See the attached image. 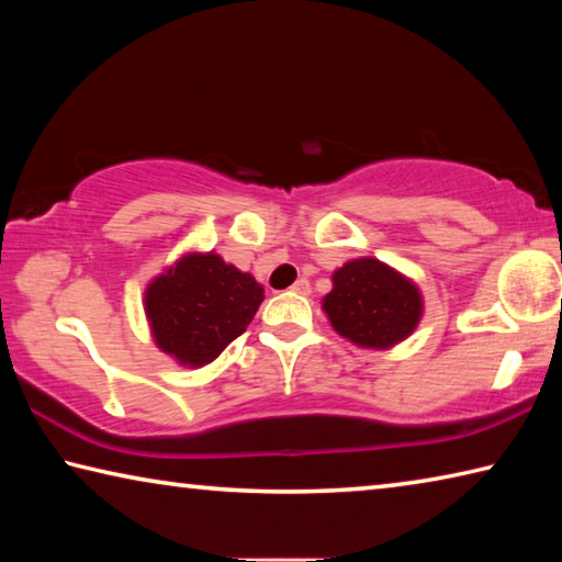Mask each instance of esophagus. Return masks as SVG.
<instances>
[{
    "mask_svg": "<svg viewBox=\"0 0 562 562\" xmlns=\"http://www.w3.org/2000/svg\"><path fill=\"white\" fill-rule=\"evenodd\" d=\"M292 292H297V294H310V292H312V284H310V280H307V278H300L297 282L292 284Z\"/></svg>",
    "mask_w": 562,
    "mask_h": 562,
    "instance_id": "esophagus-1",
    "label": "esophagus"
}]
</instances>
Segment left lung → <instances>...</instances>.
Returning a JSON list of instances; mask_svg holds the SVG:
<instances>
[{"label":"left lung","instance_id":"8db88e82","mask_svg":"<svg viewBox=\"0 0 562 562\" xmlns=\"http://www.w3.org/2000/svg\"><path fill=\"white\" fill-rule=\"evenodd\" d=\"M335 290L325 297V312L341 337L359 347H392L408 337L422 317V294L416 284L361 258L335 272Z\"/></svg>","mask_w":562,"mask_h":562}]
</instances>
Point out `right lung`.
I'll list each match as a JSON object with an SVG mask.
<instances>
[{"instance_id":"right-lung-1","label":"right lung","mask_w":562,"mask_h":562,"mask_svg":"<svg viewBox=\"0 0 562 562\" xmlns=\"http://www.w3.org/2000/svg\"><path fill=\"white\" fill-rule=\"evenodd\" d=\"M262 288L217 255H188L150 282L146 315L156 345L180 364L213 361L250 325Z\"/></svg>"}]
</instances>
